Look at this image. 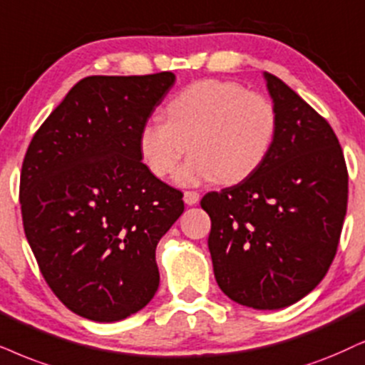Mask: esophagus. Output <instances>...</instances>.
<instances>
[{
    "label": "esophagus",
    "instance_id": "obj_1",
    "mask_svg": "<svg viewBox=\"0 0 365 365\" xmlns=\"http://www.w3.org/2000/svg\"><path fill=\"white\" fill-rule=\"evenodd\" d=\"M198 200H200V195H198L197 192H183V202H185L187 205H195L198 204Z\"/></svg>",
    "mask_w": 365,
    "mask_h": 365
}]
</instances>
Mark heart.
<instances>
[{
    "instance_id": "b5f03b06",
    "label": "heart",
    "mask_w": 365,
    "mask_h": 365,
    "mask_svg": "<svg viewBox=\"0 0 365 365\" xmlns=\"http://www.w3.org/2000/svg\"><path fill=\"white\" fill-rule=\"evenodd\" d=\"M165 114L167 121L143 124L138 150L145 167L165 178L190 145L192 156L175 177L183 187L251 177L269 155L278 128L274 106L232 81L193 82L168 101Z\"/></svg>"
}]
</instances>
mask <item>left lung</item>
I'll list each match as a JSON object with an SVG mask.
<instances>
[{
  "label": "left lung",
  "instance_id": "8db88e82",
  "mask_svg": "<svg viewBox=\"0 0 365 365\" xmlns=\"http://www.w3.org/2000/svg\"><path fill=\"white\" fill-rule=\"evenodd\" d=\"M278 128L264 163L210 192L209 251L217 284L239 305L279 310L307 297L334 261L349 175L334 129L292 87L264 72Z\"/></svg>",
  "mask_w": 365,
  "mask_h": 365
}]
</instances>
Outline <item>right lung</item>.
Wrapping results in <instances>:
<instances>
[{"label":"right lung","instance_id":"add662e5","mask_svg":"<svg viewBox=\"0 0 365 365\" xmlns=\"http://www.w3.org/2000/svg\"><path fill=\"white\" fill-rule=\"evenodd\" d=\"M175 79L173 72L86 77L23 160L25 236L52 292L89 320H123L158 289L156 244L183 200L141 163L138 135Z\"/></svg>","mask_w":365,"mask_h":365}]
</instances>
